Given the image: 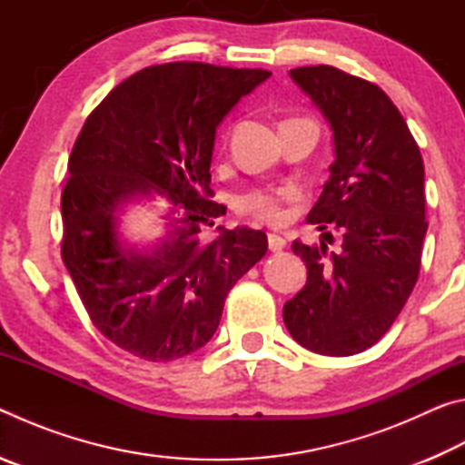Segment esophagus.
I'll list each match as a JSON object with an SVG mask.
<instances>
[{"mask_svg":"<svg viewBox=\"0 0 465 465\" xmlns=\"http://www.w3.org/2000/svg\"><path fill=\"white\" fill-rule=\"evenodd\" d=\"M285 246H287L285 238H281V235H277V233H269V248H271V252H281Z\"/></svg>","mask_w":465,"mask_h":465,"instance_id":"34e87169","label":"esophagus"}]
</instances>
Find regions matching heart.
Returning <instances> with one entry per match:
<instances>
[{
	"label": "heart",
	"mask_w": 465,
	"mask_h": 465,
	"mask_svg": "<svg viewBox=\"0 0 465 465\" xmlns=\"http://www.w3.org/2000/svg\"><path fill=\"white\" fill-rule=\"evenodd\" d=\"M287 199V191H266V188H256V191H250L240 196L238 211L242 215L256 219V222L281 223L282 219H285L282 203Z\"/></svg>",
	"instance_id": "b5f03b06"
}]
</instances>
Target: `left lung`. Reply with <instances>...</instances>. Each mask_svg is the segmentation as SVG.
Returning a JSON list of instances; mask_svg holds the SVG:
<instances>
[{
	"mask_svg": "<svg viewBox=\"0 0 465 465\" xmlns=\"http://www.w3.org/2000/svg\"><path fill=\"white\" fill-rule=\"evenodd\" d=\"M291 77L332 127L336 160L308 215L324 232L320 246L291 243L308 282L282 320L305 349L357 355L388 332L419 279L429 227L422 155L380 85L332 65L297 67ZM332 231L338 252H327Z\"/></svg>",
	"mask_w": 465,
	"mask_h": 465,
	"instance_id": "1",
	"label": "left lung"
}]
</instances>
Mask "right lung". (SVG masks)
<instances>
[{
  "label": "right lung",
  "instance_id": "right-lung-1",
  "mask_svg": "<svg viewBox=\"0 0 465 465\" xmlns=\"http://www.w3.org/2000/svg\"><path fill=\"white\" fill-rule=\"evenodd\" d=\"M271 72L199 61L152 65L92 110L61 193V258L92 324L129 355L166 363L211 341L230 289L269 250L264 232H203L225 213L207 199L215 127ZM157 192L169 232L149 252L124 249L115 211Z\"/></svg>",
  "mask_w": 465,
  "mask_h": 465
}]
</instances>
